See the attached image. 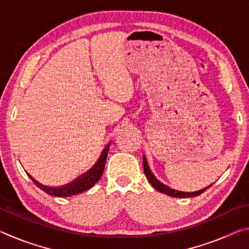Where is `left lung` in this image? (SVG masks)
<instances>
[{
	"instance_id": "1",
	"label": "left lung",
	"mask_w": 249,
	"mask_h": 249,
	"mask_svg": "<svg viewBox=\"0 0 249 249\" xmlns=\"http://www.w3.org/2000/svg\"><path fill=\"white\" fill-rule=\"evenodd\" d=\"M142 166H144V172L146 175V178L147 180L149 181V183L153 185V187L156 189V190L161 192V193H165L167 196H175V197H191V196H200L201 193H203L206 189H209L211 185L209 187H206L204 189H202V190L199 191H196V192H181V191H177L174 190V189H170L168 185L163 184L160 182L159 180H157V178L153 175V172L149 169V166L148 163H147V160L145 156H142Z\"/></svg>"
}]
</instances>
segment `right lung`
<instances>
[{"label":"right lung","instance_id":"1","mask_svg":"<svg viewBox=\"0 0 249 249\" xmlns=\"http://www.w3.org/2000/svg\"><path fill=\"white\" fill-rule=\"evenodd\" d=\"M108 148H109V144L107 145V148H104L102 154L100 156L99 160L89 171H87L86 174L80 176L79 178L73 180L72 182L61 185V187H47V185L41 184L40 182H38V181L34 179L31 175H28V177L33 180V182L35 183L37 187L41 189L44 192L47 193V195L53 196H60V197L79 195V193H82L84 191L89 190L90 188L93 187V185L101 179V177H102L103 171H104Z\"/></svg>","mask_w":249,"mask_h":249}]
</instances>
